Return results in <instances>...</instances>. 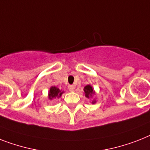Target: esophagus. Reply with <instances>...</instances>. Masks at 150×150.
<instances>
[{
	"instance_id": "esophagus-1",
	"label": "esophagus",
	"mask_w": 150,
	"mask_h": 150,
	"mask_svg": "<svg viewBox=\"0 0 150 150\" xmlns=\"http://www.w3.org/2000/svg\"><path fill=\"white\" fill-rule=\"evenodd\" d=\"M68 88H69V90L70 92H73L75 90V86H73V85H69Z\"/></svg>"
}]
</instances>
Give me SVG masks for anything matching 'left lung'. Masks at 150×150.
Here are the masks:
<instances>
[{
    "instance_id": "8db88e82",
    "label": "left lung",
    "mask_w": 150,
    "mask_h": 150,
    "mask_svg": "<svg viewBox=\"0 0 150 150\" xmlns=\"http://www.w3.org/2000/svg\"><path fill=\"white\" fill-rule=\"evenodd\" d=\"M84 92H85V94L87 98H89V96H91L92 95L94 94V92H93V88L91 86L88 85L86 87L84 88ZM96 102H92V103H95Z\"/></svg>"
}]
</instances>
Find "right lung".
Instances as JSON below:
<instances>
[{
  "label": "right lung",
  "mask_w": 150,
  "mask_h": 150,
  "mask_svg": "<svg viewBox=\"0 0 150 150\" xmlns=\"http://www.w3.org/2000/svg\"><path fill=\"white\" fill-rule=\"evenodd\" d=\"M62 93L63 92L60 91L59 88L53 86V87H52L51 88H50V92H49V95H48V96H49L50 99L52 100V98H56V97H60V96L62 95Z\"/></svg>",
  "instance_id": "1"
}]
</instances>
